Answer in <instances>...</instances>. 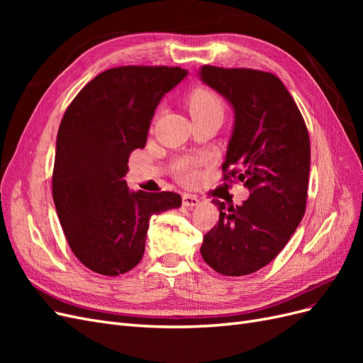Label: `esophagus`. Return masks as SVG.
I'll use <instances>...</instances> for the list:
<instances>
[{
  "label": "esophagus",
  "instance_id": "esophagus-1",
  "mask_svg": "<svg viewBox=\"0 0 363 363\" xmlns=\"http://www.w3.org/2000/svg\"><path fill=\"white\" fill-rule=\"evenodd\" d=\"M200 199L199 196H195V195H191V194H184L183 195V204L186 206V207H196V206H200Z\"/></svg>",
  "mask_w": 363,
  "mask_h": 363
}]
</instances>
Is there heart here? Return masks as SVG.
<instances>
[{
    "label": "heart",
    "instance_id": "b5f03b06",
    "mask_svg": "<svg viewBox=\"0 0 363 363\" xmlns=\"http://www.w3.org/2000/svg\"><path fill=\"white\" fill-rule=\"evenodd\" d=\"M188 107H189V112L192 116H201V115L213 113V112L223 113L221 100H219L215 92L204 89V87L195 89L189 95ZM175 169H177V175L180 179L188 180L192 177V174L195 171V160L183 159L177 164H175Z\"/></svg>",
    "mask_w": 363,
    "mask_h": 363
}]
</instances>
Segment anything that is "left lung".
I'll return each mask as SVG.
<instances>
[{
    "label": "left lung",
    "mask_w": 363,
    "mask_h": 363,
    "mask_svg": "<svg viewBox=\"0 0 363 363\" xmlns=\"http://www.w3.org/2000/svg\"><path fill=\"white\" fill-rule=\"evenodd\" d=\"M200 80L232 106L233 128L224 180L244 182L250 199L236 207L213 200L219 221L200 248L223 276L256 272L289 242L306 211L311 142L304 119L274 74L204 67Z\"/></svg>",
    "instance_id": "8db88e82"
}]
</instances>
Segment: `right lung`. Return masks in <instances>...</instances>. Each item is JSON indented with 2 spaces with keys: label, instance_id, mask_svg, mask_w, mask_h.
Wrapping results in <instances>:
<instances>
[{
  "label": "right lung",
  "instance_id": "right-lung-1",
  "mask_svg": "<svg viewBox=\"0 0 363 363\" xmlns=\"http://www.w3.org/2000/svg\"><path fill=\"white\" fill-rule=\"evenodd\" d=\"M188 71L121 67L98 74L74 98L59 127L52 199L68 244L103 276L133 269L152 215L182 206L175 192L130 191L131 151L144 148L160 100Z\"/></svg>",
  "mask_w": 363,
  "mask_h": 363
}]
</instances>
